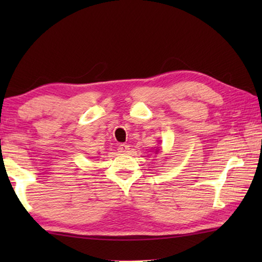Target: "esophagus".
Masks as SVG:
<instances>
[{
	"mask_svg": "<svg viewBox=\"0 0 262 262\" xmlns=\"http://www.w3.org/2000/svg\"><path fill=\"white\" fill-rule=\"evenodd\" d=\"M129 149H130L129 145H127V144H120L118 148L119 152H121V154H127L128 151H129Z\"/></svg>",
	"mask_w": 262,
	"mask_h": 262,
	"instance_id": "1",
	"label": "esophagus"
}]
</instances>
